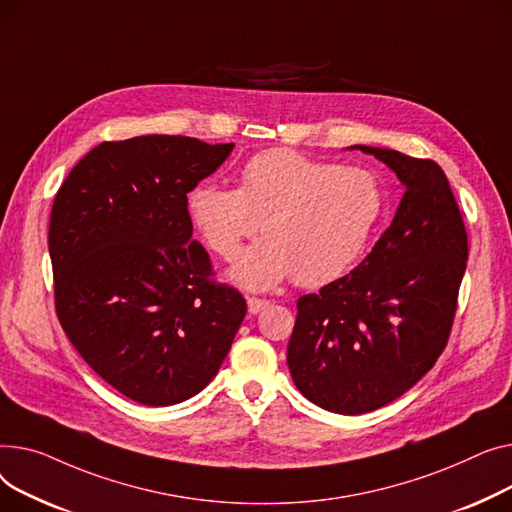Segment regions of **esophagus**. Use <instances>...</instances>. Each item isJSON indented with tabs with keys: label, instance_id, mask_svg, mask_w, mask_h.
<instances>
[{
	"label": "esophagus",
	"instance_id": "34e87169",
	"mask_svg": "<svg viewBox=\"0 0 512 512\" xmlns=\"http://www.w3.org/2000/svg\"><path fill=\"white\" fill-rule=\"evenodd\" d=\"M268 304H270L268 299H262V297H248V310H250V314L262 312Z\"/></svg>",
	"mask_w": 512,
	"mask_h": 512
}]
</instances>
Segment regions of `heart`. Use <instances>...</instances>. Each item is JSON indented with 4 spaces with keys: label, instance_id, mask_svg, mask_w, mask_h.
Here are the masks:
<instances>
[{
    "label": "heart",
    "instance_id": "heart-1",
    "mask_svg": "<svg viewBox=\"0 0 512 512\" xmlns=\"http://www.w3.org/2000/svg\"><path fill=\"white\" fill-rule=\"evenodd\" d=\"M188 210L206 246L229 262L264 231L233 268L239 285L262 291L293 277L302 287H320L364 252L382 217L384 190L368 169L268 148L239 169V188L198 184Z\"/></svg>",
    "mask_w": 512,
    "mask_h": 512
}]
</instances>
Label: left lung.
<instances>
[{
  "instance_id": "8db88e82",
  "label": "left lung",
  "mask_w": 512,
  "mask_h": 512,
  "mask_svg": "<svg viewBox=\"0 0 512 512\" xmlns=\"http://www.w3.org/2000/svg\"><path fill=\"white\" fill-rule=\"evenodd\" d=\"M357 148L386 163L407 190L393 223L349 275L297 299L287 347L299 393L343 415L384 407L434 368L469 252L459 204L436 161Z\"/></svg>"
}]
</instances>
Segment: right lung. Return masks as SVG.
Here are the masks:
<instances>
[{
    "mask_svg": "<svg viewBox=\"0 0 512 512\" xmlns=\"http://www.w3.org/2000/svg\"><path fill=\"white\" fill-rule=\"evenodd\" d=\"M233 142H101L57 190L49 221L55 312L84 362L128 399L182 403L215 378L246 299L192 239L188 192Z\"/></svg>",
    "mask_w": 512,
    "mask_h": 512,
    "instance_id": "1",
    "label": "right lung"
}]
</instances>
